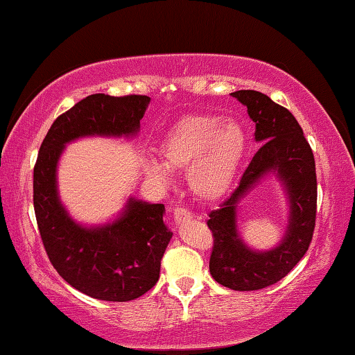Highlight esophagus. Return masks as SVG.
I'll use <instances>...</instances> for the list:
<instances>
[{"label":"esophagus","mask_w":355,"mask_h":355,"mask_svg":"<svg viewBox=\"0 0 355 355\" xmlns=\"http://www.w3.org/2000/svg\"><path fill=\"white\" fill-rule=\"evenodd\" d=\"M173 218H175L177 225H182L183 221H187L188 218H191V214L184 209H175L173 210Z\"/></svg>","instance_id":"esophagus-1"}]
</instances>
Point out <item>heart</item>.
Wrapping results in <instances>:
<instances>
[{
  "instance_id": "1",
  "label": "heart",
  "mask_w": 355,
  "mask_h": 355,
  "mask_svg": "<svg viewBox=\"0 0 355 355\" xmlns=\"http://www.w3.org/2000/svg\"><path fill=\"white\" fill-rule=\"evenodd\" d=\"M247 132L237 119L221 116H187L159 141L162 162L146 159V175L157 184L171 183V171L188 168V182L202 199H218L234 183L244 162Z\"/></svg>"
}]
</instances>
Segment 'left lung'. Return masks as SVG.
Returning <instances> with one entry per match:
<instances>
[{"mask_svg":"<svg viewBox=\"0 0 355 355\" xmlns=\"http://www.w3.org/2000/svg\"><path fill=\"white\" fill-rule=\"evenodd\" d=\"M231 97L247 108L255 124V141L261 148L239 187L210 211L207 225L214 234V250L209 268L211 277L223 287L250 292L279 282L308 250L315 225V162L298 121L287 108L257 91H237ZM268 178L279 181L286 194L288 225L276 246L257 251L240 236L239 204Z\"/></svg>","mask_w":355,"mask_h":355,"instance_id":"left-lung-1","label":"left lung"}]
</instances>
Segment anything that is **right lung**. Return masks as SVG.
Wrapping results in <instances>:
<instances>
[{"instance_id": "obj_1", "label": "right lung", "mask_w": 355, "mask_h": 355, "mask_svg": "<svg viewBox=\"0 0 355 355\" xmlns=\"http://www.w3.org/2000/svg\"><path fill=\"white\" fill-rule=\"evenodd\" d=\"M150 102L146 95H89L54 121L40 148L33 204L42 244L57 272L95 300L124 303L155 287L173 232L164 223V204L134 196L105 223L75 220L60 198L59 162L79 139H135Z\"/></svg>"}]
</instances>
